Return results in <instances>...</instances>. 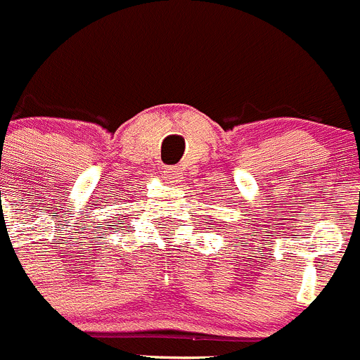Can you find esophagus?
Instances as JSON below:
<instances>
[{
  "instance_id": "obj_1",
  "label": "esophagus",
  "mask_w": 360,
  "mask_h": 360,
  "mask_svg": "<svg viewBox=\"0 0 360 360\" xmlns=\"http://www.w3.org/2000/svg\"><path fill=\"white\" fill-rule=\"evenodd\" d=\"M164 178L167 184H176L180 180V171L178 167H164Z\"/></svg>"
}]
</instances>
